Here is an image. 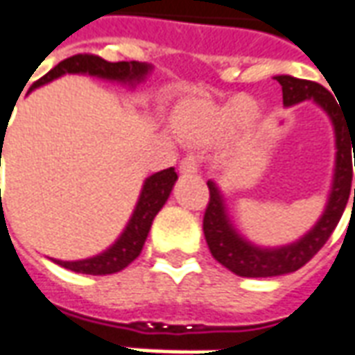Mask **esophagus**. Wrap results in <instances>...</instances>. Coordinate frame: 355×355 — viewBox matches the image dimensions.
<instances>
[{"label":"esophagus","instance_id":"1","mask_svg":"<svg viewBox=\"0 0 355 355\" xmlns=\"http://www.w3.org/2000/svg\"><path fill=\"white\" fill-rule=\"evenodd\" d=\"M178 171H180L182 175H196V173L200 171V163H198V159H196L193 155H188V157H184V159L180 162Z\"/></svg>","mask_w":355,"mask_h":355}]
</instances>
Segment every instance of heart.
<instances>
[{
  "mask_svg": "<svg viewBox=\"0 0 355 355\" xmlns=\"http://www.w3.org/2000/svg\"><path fill=\"white\" fill-rule=\"evenodd\" d=\"M259 119L261 110L249 96H238L223 106L201 98H180L169 114L173 129L190 140L213 139L228 127V144L234 150H241L251 142Z\"/></svg>",
  "mask_w": 355,
  "mask_h": 355,
  "instance_id": "heart-1",
  "label": "heart"
}]
</instances>
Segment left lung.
I'll return each mask as SVG.
<instances>
[{"label": "left lung", "mask_w": 355, "mask_h": 355, "mask_svg": "<svg viewBox=\"0 0 355 355\" xmlns=\"http://www.w3.org/2000/svg\"><path fill=\"white\" fill-rule=\"evenodd\" d=\"M274 80L282 85L283 106L289 108L300 102L313 101L315 106H320L327 114L335 132V169L327 203L320 218L304 236L295 239L293 243L277 247H264L247 239L232 223L220 186L215 180H207L211 200L203 216V234L211 254L224 268L241 277H274L297 272L298 268L304 266L325 245L329 236L336 228L352 190V162L348 148H354L355 154V142H352V139H355V129L352 131V125L343 114V106H338L333 94L315 81L298 80L293 76H275Z\"/></svg>", "instance_id": "1"}]
</instances>
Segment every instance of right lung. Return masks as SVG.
I'll use <instances>...</instances> for the list:
<instances>
[{"mask_svg":"<svg viewBox=\"0 0 355 355\" xmlns=\"http://www.w3.org/2000/svg\"><path fill=\"white\" fill-rule=\"evenodd\" d=\"M152 70H154V66L148 64V62H137V60H132V62H108V60L94 57V55H73V57L58 62L51 72L43 76L42 80L35 81L30 91L43 87L51 81L66 76V73L91 76V78H98V80L112 81V83H119L125 87L135 89L139 83L146 80ZM177 178L178 175L175 173V167L150 175L140 188L137 205L132 209V215L125 224L123 232L102 253L93 254L89 259H81V261H58V259H51V261L58 266L66 268V270L91 275L116 274L119 270H123L125 266H129L142 251L155 215L162 211L165 201L169 200Z\"/></svg>","mask_w":355,"mask_h":355,"instance_id":"1","label":"right lung"}]
</instances>
